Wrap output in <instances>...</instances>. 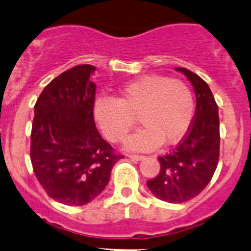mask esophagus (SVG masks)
I'll use <instances>...</instances> for the list:
<instances>
[{
    "instance_id": "esophagus-1",
    "label": "esophagus",
    "mask_w": 251,
    "mask_h": 251,
    "mask_svg": "<svg viewBox=\"0 0 251 251\" xmlns=\"http://www.w3.org/2000/svg\"><path fill=\"white\" fill-rule=\"evenodd\" d=\"M127 157L130 158V159L136 160V162H137V160L143 159V155H141V154H127Z\"/></svg>"
}]
</instances>
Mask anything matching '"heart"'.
<instances>
[{
    "instance_id": "1",
    "label": "heart",
    "mask_w": 251,
    "mask_h": 251,
    "mask_svg": "<svg viewBox=\"0 0 251 251\" xmlns=\"http://www.w3.org/2000/svg\"><path fill=\"white\" fill-rule=\"evenodd\" d=\"M194 111L190 87L159 75H147L125 84L118 98H99L93 108L101 132L115 143L125 140L138 118L145 127L126 141L128 150L137 151L153 150L162 142H179L193 123Z\"/></svg>"
}]
</instances>
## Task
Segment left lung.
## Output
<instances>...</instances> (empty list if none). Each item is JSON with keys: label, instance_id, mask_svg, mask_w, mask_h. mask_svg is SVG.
<instances>
[{"label": "left lung", "instance_id": "left-lung-1", "mask_svg": "<svg viewBox=\"0 0 251 251\" xmlns=\"http://www.w3.org/2000/svg\"><path fill=\"white\" fill-rule=\"evenodd\" d=\"M194 86L196 109L190 127L176 147L158 158L160 170L147 186L158 199L181 203L198 196L212 179L220 158L218 105L208 84L184 67H176Z\"/></svg>", "mask_w": 251, "mask_h": 251}]
</instances>
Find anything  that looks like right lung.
I'll use <instances>...</instances> for the list:
<instances>
[{"instance_id":"obj_1","label":"right lung","mask_w":251,"mask_h":251,"mask_svg":"<svg viewBox=\"0 0 251 251\" xmlns=\"http://www.w3.org/2000/svg\"><path fill=\"white\" fill-rule=\"evenodd\" d=\"M92 65L58 75L34 106L30 160L45 193L61 203L82 206L108 185L114 164L124 155L98 132L94 123L96 84Z\"/></svg>"}]
</instances>
